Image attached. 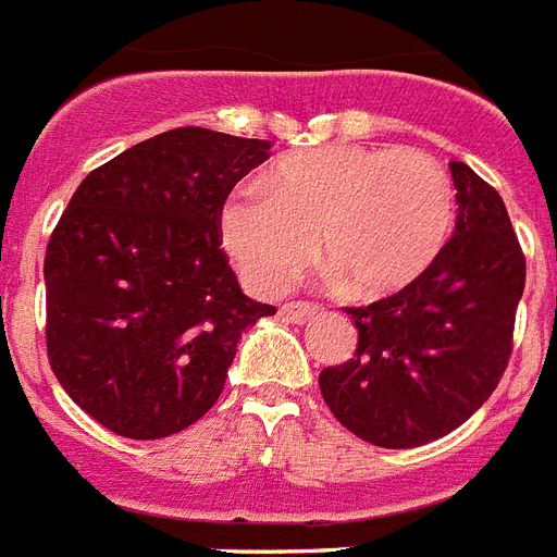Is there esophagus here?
I'll list each match as a JSON object with an SVG mask.
<instances>
[{
	"label": "esophagus",
	"mask_w": 557,
	"mask_h": 557,
	"mask_svg": "<svg viewBox=\"0 0 557 557\" xmlns=\"http://www.w3.org/2000/svg\"><path fill=\"white\" fill-rule=\"evenodd\" d=\"M315 310H319V307L310 305V301H287V305H282V310H278V313H282L287 322L305 324L307 319H313Z\"/></svg>",
	"instance_id": "esophagus-1"
}]
</instances>
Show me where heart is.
<instances>
[{
	"instance_id": "b5f03b06",
	"label": "heart",
	"mask_w": 557,
	"mask_h": 557,
	"mask_svg": "<svg viewBox=\"0 0 557 557\" xmlns=\"http://www.w3.org/2000/svg\"><path fill=\"white\" fill-rule=\"evenodd\" d=\"M448 169L422 149L331 144L284 154L218 209V238L256 296H278L319 256L359 299L413 284L455 230Z\"/></svg>"
}]
</instances>
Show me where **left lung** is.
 Instances as JSON below:
<instances>
[{
  "mask_svg": "<svg viewBox=\"0 0 557 557\" xmlns=\"http://www.w3.org/2000/svg\"><path fill=\"white\" fill-rule=\"evenodd\" d=\"M457 230L403 290L345 307L354 359L319 373L333 417L364 443L413 448L451 434L492 397L511 356L527 258L495 186L451 160Z\"/></svg>",
  "mask_w": 557,
  "mask_h": 557,
  "instance_id": "left-lung-1",
  "label": "left lung"
}]
</instances>
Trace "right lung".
I'll use <instances>...</instances> for the list:
<instances>
[{"instance_id":"add662e5","label":"right lung","mask_w":557,"mask_h":557,"mask_svg":"<svg viewBox=\"0 0 557 557\" xmlns=\"http://www.w3.org/2000/svg\"><path fill=\"white\" fill-rule=\"evenodd\" d=\"M267 140L184 126L88 172L46 250L53 376L128 440L189 429L215 405L247 327V299L218 238V209Z\"/></svg>"}]
</instances>
